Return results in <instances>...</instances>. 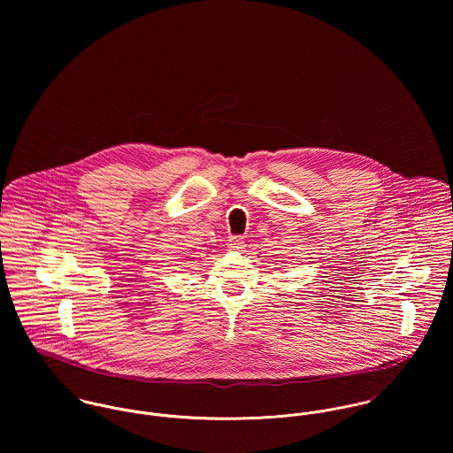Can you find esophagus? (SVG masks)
Here are the masks:
<instances>
[{
    "label": "esophagus",
    "instance_id": "obj_1",
    "mask_svg": "<svg viewBox=\"0 0 453 453\" xmlns=\"http://www.w3.org/2000/svg\"><path fill=\"white\" fill-rule=\"evenodd\" d=\"M227 247H229L231 250H242V249L245 247V242H243L242 236H229Z\"/></svg>",
    "mask_w": 453,
    "mask_h": 453
}]
</instances>
